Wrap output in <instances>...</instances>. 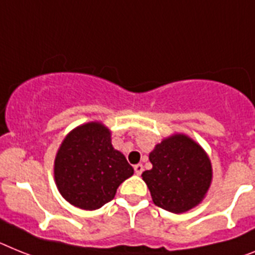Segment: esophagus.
<instances>
[{"label":"esophagus","mask_w":255,"mask_h":255,"mask_svg":"<svg viewBox=\"0 0 255 255\" xmlns=\"http://www.w3.org/2000/svg\"><path fill=\"white\" fill-rule=\"evenodd\" d=\"M142 171H144V167H142V164L141 163L134 166V172H136V175H141L142 174Z\"/></svg>","instance_id":"obj_1"}]
</instances>
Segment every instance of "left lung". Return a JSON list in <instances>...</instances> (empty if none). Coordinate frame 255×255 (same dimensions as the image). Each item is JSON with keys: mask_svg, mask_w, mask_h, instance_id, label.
<instances>
[{"mask_svg": "<svg viewBox=\"0 0 255 255\" xmlns=\"http://www.w3.org/2000/svg\"><path fill=\"white\" fill-rule=\"evenodd\" d=\"M151 170L142 172L153 202L171 213L189 211L204 201L213 180L204 147L184 133L171 134L149 154Z\"/></svg>", "mask_w": 255, "mask_h": 255, "instance_id": "obj_1", "label": "left lung"}]
</instances>
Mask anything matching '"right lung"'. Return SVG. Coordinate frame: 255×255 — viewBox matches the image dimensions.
<instances>
[{
  "mask_svg": "<svg viewBox=\"0 0 255 255\" xmlns=\"http://www.w3.org/2000/svg\"><path fill=\"white\" fill-rule=\"evenodd\" d=\"M133 175L123 153L111 144L101 122L81 124L63 138L54 159V180L67 202L97 210L114 198L118 187Z\"/></svg>",
  "mask_w": 255,
  "mask_h": 255,
  "instance_id": "add662e5",
  "label": "right lung"
}]
</instances>
